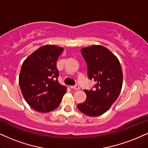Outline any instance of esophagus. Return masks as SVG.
Instances as JSON below:
<instances>
[{
  "label": "esophagus",
  "instance_id": "1",
  "mask_svg": "<svg viewBox=\"0 0 148 148\" xmlns=\"http://www.w3.org/2000/svg\"><path fill=\"white\" fill-rule=\"evenodd\" d=\"M70 88H72V89H73V90H80V87H79L78 85H74V86H71Z\"/></svg>",
  "mask_w": 148,
  "mask_h": 148
}]
</instances>
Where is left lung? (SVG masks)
Listing matches in <instances>:
<instances>
[{
    "label": "left lung",
    "mask_w": 148,
    "mask_h": 148,
    "mask_svg": "<svg viewBox=\"0 0 148 148\" xmlns=\"http://www.w3.org/2000/svg\"><path fill=\"white\" fill-rule=\"evenodd\" d=\"M81 52L88 65L89 79L97 83L93 90H84L87 98L77 108L89 116H99L118 99L123 85L122 68L118 58L104 46L83 47Z\"/></svg>",
    "instance_id": "obj_1"
}]
</instances>
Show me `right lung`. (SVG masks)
I'll list each match as a JSON object with an SVG mask.
<instances>
[{"label":"right lung","mask_w":148,"mask_h":148,"mask_svg":"<svg viewBox=\"0 0 148 148\" xmlns=\"http://www.w3.org/2000/svg\"><path fill=\"white\" fill-rule=\"evenodd\" d=\"M64 48L45 45L34 51L23 61L18 81L25 100L39 112L46 113L59 106L67 91L58 81V58Z\"/></svg>","instance_id":"right-lung-1"}]
</instances>
